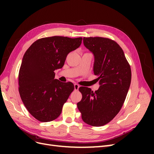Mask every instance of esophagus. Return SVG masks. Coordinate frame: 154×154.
I'll use <instances>...</instances> for the list:
<instances>
[{
    "label": "esophagus",
    "mask_w": 154,
    "mask_h": 154,
    "mask_svg": "<svg viewBox=\"0 0 154 154\" xmlns=\"http://www.w3.org/2000/svg\"><path fill=\"white\" fill-rule=\"evenodd\" d=\"M79 87H80V85H79L78 84H76V83H75V84H74V90L78 91Z\"/></svg>",
    "instance_id": "obj_1"
}]
</instances>
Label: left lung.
<instances>
[{"instance_id":"left-lung-1","label":"left lung","mask_w":154,"mask_h":154,"mask_svg":"<svg viewBox=\"0 0 154 154\" xmlns=\"http://www.w3.org/2000/svg\"><path fill=\"white\" fill-rule=\"evenodd\" d=\"M83 44L94 55V73L100 87L94 92L80 87L82 100L77 103L85 123L103 126L117 115L130 85V66L122 48L114 40L103 37H83Z\"/></svg>"}]
</instances>
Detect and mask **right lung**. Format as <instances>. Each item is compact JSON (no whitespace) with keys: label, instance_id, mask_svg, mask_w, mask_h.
<instances>
[{"label":"right lung","instance_id":"1","mask_svg":"<svg viewBox=\"0 0 154 154\" xmlns=\"http://www.w3.org/2000/svg\"><path fill=\"white\" fill-rule=\"evenodd\" d=\"M82 38L54 36L32 43L24 55L18 73V91L29 112L41 122L57 119L74 91L71 82L54 79L67 54L80 47Z\"/></svg>","mask_w":154,"mask_h":154}]
</instances>
